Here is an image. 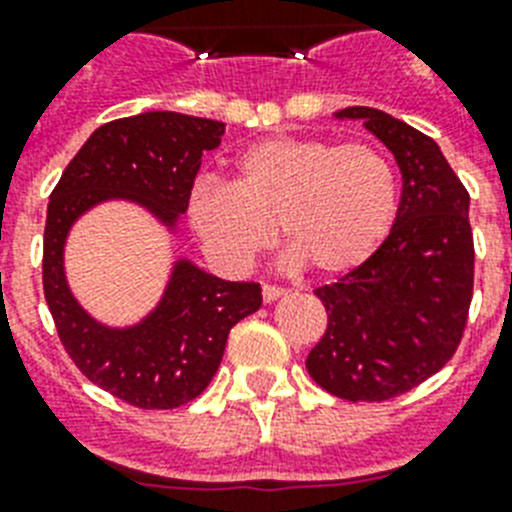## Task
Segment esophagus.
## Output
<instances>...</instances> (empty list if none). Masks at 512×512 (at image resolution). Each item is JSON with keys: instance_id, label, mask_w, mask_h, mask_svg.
Here are the masks:
<instances>
[{"instance_id": "obj_1", "label": "esophagus", "mask_w": 512, "mask_h": 512, "mask_svg": "<svg viewBox=\"0 0 512 512\" xmlns=\"http://www.w3.org/2000/svg\"><path fill=\"white\" fill-rule=\"evenodd\" d=\"M261 295H264V302H277L279 297H284L287 292H284L282 287H274V284H264V289H261Z\"/></svg>"}]
</instances>
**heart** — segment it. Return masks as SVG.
Returning <instances> with one entry per match:
<instances>
[{
	"mask_svg": "<svg viewBox=\"0 0 512 512\" xmlns=\"http://www.w3.org/2000/svg\"><path fill=\"white\" fill-rule=\"evenodd\" d=\"M187 215L225 269H246L274 243L279 225L289 264L343 277L387 241L397 179L372 146L282 135L246 148L235 161L233 184H197Z\"/></svg>",
	"mask_w": 512,
	"mask_h": 512,
	"instance_id": "1",
	"label": "heart"
}]
</instances>
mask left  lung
I'll list each match as a JSON object with an SVG mask.
<instances>
[{"instance_id": "1", "label": "left lung", "mask_w": 512, "mask_h": 512, "mask_svg": "<svg viewBox=\"0 0 512 512\" xmlns=\"http://www.w3.org/2000/svg\"><path fill=\"white\" fill-rule=\"evenodd\" d=\"M395 156L402 194L387 241L361 269L315 289L328 328L307 372L330 395L382 402L443 369L467 325L474 284L469 194L438 143L374 107H346Z\"/></svg>"}]
</instances>
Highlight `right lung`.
Masks as SVG:
<instances>
[{
    "instance_id": "1",
    "label": "right lung",
    "mask_w": 512,
    "mask_h": 512,
    "mask_svg": "<svg viewBox=\"0 0 512 512\" xmlns=\"http://www.w3.org/2000/svg\"><path fill=\"white\" fill-rule=\"evenodd\" d=\"M223 135L225 122L169 110L112 120L71 158L48 202L43 289L58 338L89 382L135 408L171 410L202 395L230 328L261 307V287L220 279L182 256L143 318L107 325L71 292L66 241L104 202L138 205L176 238L202 153L215 151Z\"/></svg>"
}]
</instances>
